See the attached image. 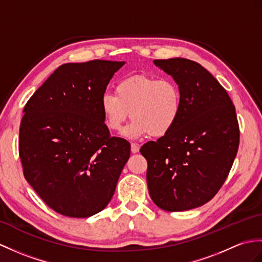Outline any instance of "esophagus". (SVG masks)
I'll use <instances>...</instances> for the list:
<instances>
[{
    "label": "esophagus",
    "instance_id": "obj_1",
    "mask_svg": "<svg viewBox=\"0 0 262 262\" xmlns=\"http://www.w3.org/2000/svg\"><path fill=\"white\" fill-rule=\"evenodd\" d=\"M130 147H132V153H138L139 151V145H137V144H134V143H132V145H130Z\"/></svg>",
    "mask_w": 262,
    "mask_h": 262
}]
</instances>
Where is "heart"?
I'll use <instances>...</instances> for the list:
<instances>
[{
	"instance_id": "heart-1",
	"label": "heart",
	"mask_w": 262,
	"mask_h": 262,
	"mask_svg": "<svg viewBox=\"0 0 262 262\" xmlns=\"http://www.w3.org/2000/svg\"><path fill=\"white\" fill-rule=\"evenodd\" d=\"M116 94L106 93L100 109L109 130L120 132L129 117L134 120L127 130L132 138L148 135L160 138L167 135L182 113V93L172 79H157L135 75L120 80Z\"/></svg>"
}]
</instances>
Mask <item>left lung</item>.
<instances>
[{
    "instance_id": "left-lung-1",
    "label": "left lung",
    "mask_w": 262,
    "mask_h": 262,
    "mask_svg": "<svg viewBox=\"0 0 262 262\" xmlns=\"http://www.w3.org/2000/svg\"><path fill=\"white\" fill-rule=\"evenodd\" d=\"M154 63L179 84L182 113L167 135L141 147L148 192L162 210L195 209L214 198L232 167L240 139L235 108L200 63L184 58Z\"/></svg>"
}]
</instances>
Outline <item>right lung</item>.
I'll list each match as a JSON object with an SVG mask.
<instances>
[{
  "label": "right lung",
  "instance_id": "add662e5",
  "mask_svg": "<svg viewBox=\"0 0 262 262\" xmlns=\"http://www.w3.org/2000/svg\"><path fill=\"white\" fill-rule=\"evenodd\" d=\"M124 61L64 63L24 106L19 155L24 178L45 203L88 217L112 200L130 144L111 137L100 99Z\"/></svg>",
  "mask_w": 262,
  "mask_h": 262
}]
</instances>
